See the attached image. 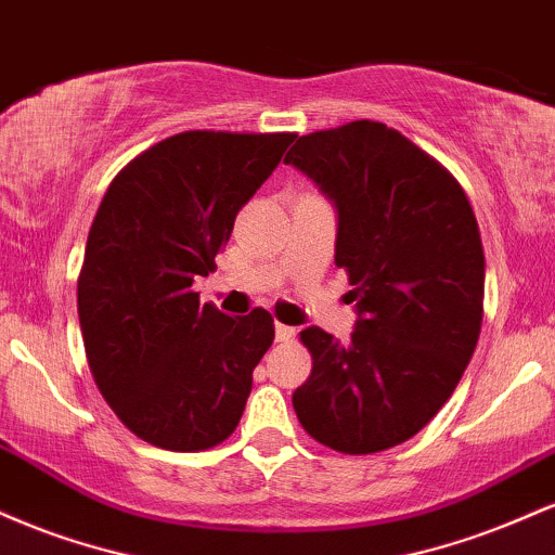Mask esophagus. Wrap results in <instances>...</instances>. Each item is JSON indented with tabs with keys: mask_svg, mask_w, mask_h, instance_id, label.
Wrapping results in <instances>:
<instances>
[{
	"mask_svg": "<svg viewBox=\"0 0 555 555\" xmlns=\"http://www.w3.org/2000/svg\"><path fill=\"white\" fill-rule=\"evenodd\" d=\"M273 331H276V341H289L292 336L297 334L295 328H292V326H284V323H276V326H273Z\"/></svg>",
	"mask_w": 555,
	"mask_h": 555,
	"instance_id": "1",
	"label": "esophagus"
}]
</instances>
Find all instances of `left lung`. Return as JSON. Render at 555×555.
Segmentation results:
<instances>
[{"label": "left lung", "instance_id": "8db88e82", "mask_svg": "<svg viewBox=\"0 0 555 555\" xmlns=\"http://www.w3.org/2000/svg\"><path fill=\"white\" fill-rule=\"evenodd\" d=\"M284 164L334 203V260L358 313L349 341L299 334L313 373L292 404L328 449H391L438 415L473 360L486 289L473 206L436 158L371 119L302 135Z\"/></svg>", "mask_w": 555, "mask_h": 555}]
</instances>
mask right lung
Returning a JSON list of instances; mask_svg holds the SVG:
<instances>
[{
    "mask_svg": "<svg viewBox=\"0 0 555 555\" xmlns=\"http://www.w3.org/2000/svg\"><path fill=\"white\" fill-rule=\"evenodd\" d=\"M292 140L180 132L132 158L101 201L78 279L88 365L114 415L158 449H211L245 412L273 318L201 308L193 282Z\"/></svg>",
    "mask_w": 555,
    "mask_h": 555,
    "instance_id": "add662e5",
    "label": "right lung"
}]
</instances>
